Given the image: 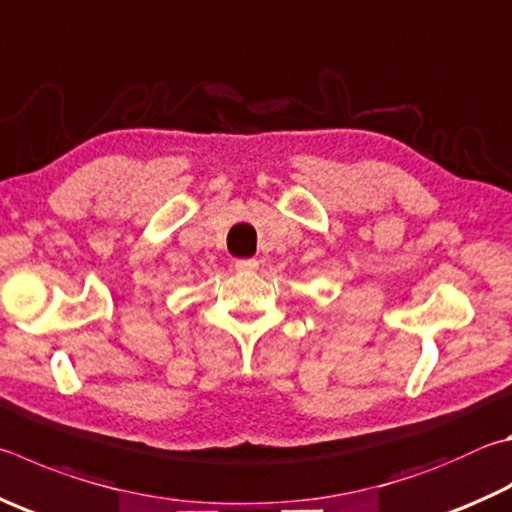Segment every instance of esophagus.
Wrapping results in <instances>:
<instances>
[{"mask_svg":"<svg viewBox=\"0 0 512 512\" xmlns=\"http://www.w3.org/2000/svg\"><path fill=\"white\" fill-rule=\"evenodd\" d=\"M237 271H255L257 259H235Z\"/></svg>","mask_w":512,"mask_h":512,"instance_id":"34e87169","label":"esophagus"}]
</instances>
